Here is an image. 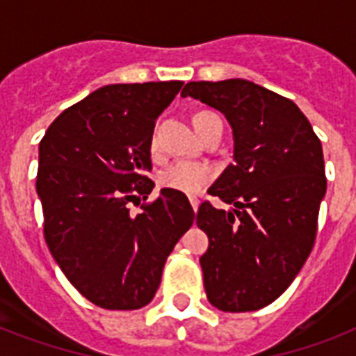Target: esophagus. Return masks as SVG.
Segmentation results:
<instances>
[{
    "label": "esophagus",
    "mask_w": 356,
    "mask_h": 356,
    "mask_svg": "<svg viewBox=\"0 0 356 356\" xmlns=\"http://www.w3.org/2000/svg\"><path fill=\"white\" fill-rule=\"evenodd\" d=\"M190 203H192V209L197 211V207H200V200L197 197H190Z\"/></svg>",
    "instance_id": "esophagus-1"
}]
</instances>
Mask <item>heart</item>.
I'll return each mask as SVG.
<instances>
[{
    "mask_svg": "<svg viewBox=\"0 0 356 356\" xmlns=\"http://www.w3.org/2000/svg\"><path fill=\"white\" fill-rule=\"evenodd\" d=\"M216 114L201 111L194 116V127L200 129L201 123L205 120L212 118ZM151 147H155V140H151ZM212 177V172L203 164H195V162H177L173 166L166 168L164 172L159 175V184L162 188L177 190L186 195L200 194L201 190L205 188Z\"/></svg>",
    "mask_w": 356,
    "mask_h": 356,
    "instance_id": "heart-1",
    "label": "heart"
}]
</instances>
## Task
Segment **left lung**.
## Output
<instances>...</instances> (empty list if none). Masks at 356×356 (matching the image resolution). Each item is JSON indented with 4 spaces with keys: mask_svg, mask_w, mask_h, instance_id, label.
<instances>
[{
    "mask_svg": "<svg viewBox=\"0 0 356 356\" xmlns=\"http://www.w3.org/2000/svg\"><path fill=\"white\" fill-rule=\"evenodd\" d=\"M181 96L225 114L234 164L209 188L231 211L201 203L207 298L223 312L273 303L309 259L327 190L320 138L292 99L245 79L186 83Z\"/></svg>",
    "mask_w": 356,
    "mask_h": 356,
    "instance_id": "8db88e82",
    "label": "left lung"
}]
</instances>
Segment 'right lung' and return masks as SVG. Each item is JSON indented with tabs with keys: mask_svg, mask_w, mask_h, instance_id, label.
Segmentation results:
<instances>
[{
	"mask_svg": "<svg viewBox=\"0 0 356 356\" xmlns=\"http://www.w3.org/2000/svg\"><path fill=\"white\" fill-rule=\"evenodd\" d=\"M183 81L107 85L66 108L38 145L36 192L44 238L72 284L107 310L142 309L155 298L166 259L194 223L188 197L155 183L151 136Z\"/></svg>",
	"mask_w": 356,
	"mask_h": 356,
	"instance_id": "right-lung-1",
	"label": "right lung"
}]
</instances>
